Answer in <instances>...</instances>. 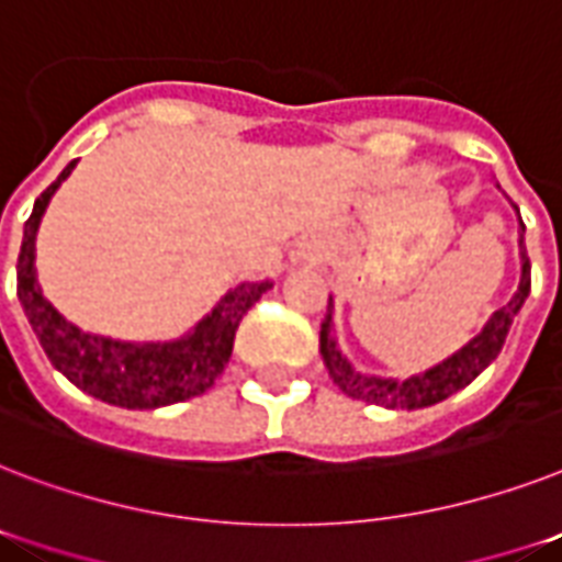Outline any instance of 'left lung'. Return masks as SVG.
Listing matches in <instances>:
<instances>
[{"instance_id":"left-lung-1","label":"left lung","mask_w":562,"mask_h":562,"mask_svg":"<svg viewBox=\"0 0 562 562\" xmlns=\"http://www.w3.org/2000/svg\"><path fill=\"white\" fill-rule=\"evenodd\" d=\"M526 231V227H522ZM519 257H522V277H519L517 294L510 296V303L503 305L499 312H494V317L485 323V328L473 337L471 344L459 349L453 358H447L439 367L427 369L424 375L407 378V381H392V378H372L355 372L346 358L337 349V340L331 335V296H328L326 317L321 323V355L323 363L328 369V378L335 381L337 390L346 392L349 398L367 401V404H378V407L386 409H422L430 407V404H439V401L450 398L453 392L464 390L471 384L473 378L482 372V369L503 352L505 337H508V328L517 317V312L526 303L528 291H531V262H528L526 254V239L519 234Z\"/></svg>"}]
</instances>
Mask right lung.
Returning a JSON list of instances; mask_svg holds the SVG:
<instances>
[{"mask_svg":"<svg viewBox=\"0 0 562 562\" xmlns=\"http://www.w3.org/2000/svg\"><path fill=\"white\" fill-rule=\"evenodd\" d=\"M71 170L75 161L34 202V213L25 222L20 262H16V294L36 340L54 369H59L71 384L115 407L155 409L202 395L222 375L227 358L234 352V337L241 317L271 289V282H241L234 291H227L222 303L176 344H121L71 326L43 296L34 268L40 218L59 181L68 178Z\"/></svg>","mask_w":562,"mask_h":562,"instance_id":"right-lung-1","label":"right lung"}]
</instances>
